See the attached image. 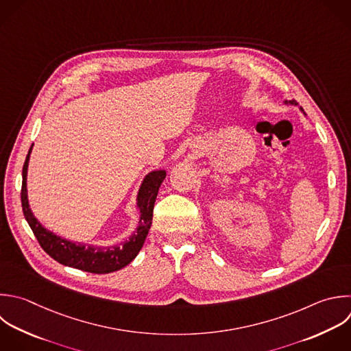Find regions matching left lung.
<instances>
[{"mask_svg":"<svg viewBox=\"0 0 351 351\" xmlns=\"http://www.w3.org/2000/svg\"><path fill=\"white\" fill-rule=\"evenodd\" d=\"M285 103H287V104L289 103V104H293V106H296V104H298V103H296V100H289V101H285ZM300 110H302V108H300ZM302 111H303V110H302Z\"/></svg>","mask_w":351,"mask_h":351,"instance_id":"left-lung-1","label":"left lung"}]
</instances>
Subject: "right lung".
Here are the masks:
<instances>
[{"label": "right lung", "instance_id": "1", "mask_svg": "<svg viewBox=\"0 0 351 351\" xmlns=\"http://www.w3.org/2000/svg\"><path fill=\"white\" fill-rule=\"evenodd\" d=\"M32 148L23 165V182H22L21 197H22V207H23V214L26 217V221L29 222L33 233L36 234L44 251L62 265L75 267L89 273H96V274L117 271L125 267L126 265H129L140 252L145 241V237L148 234V230L151 228L155 200H156L159 188L166 177V171L165 170L151 171L144 178L137 196V207L140 208L138 228L126 241L117 245H111V247L75 244L45 229L37 221V218L33 215L30 210L26 180H27V167H29Z\"/></svg>", "mask_w": 351, "mask_h": 351}]
</instances>
